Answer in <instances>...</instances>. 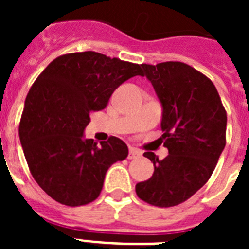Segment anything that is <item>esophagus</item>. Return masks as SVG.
<instances>
[{
  "mask_svg": "<svg viewBox=\"0 0 249 249\" xmlns=\"http://www.w3.org/2000/svg\"><path fill=\"white\" fill-rule=\"evenodd\" d=\"M141 156H142V152H141L140 149L133 148V147H132V148H129V153H128L129 160H135V158L141 157Z\"/></svg>",
  "mask_w": 249,
  "mask_h": 249,
  "instance_id": "esophagus-1",
  "label": "esophagus"
}]
</instances>
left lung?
<instances>
[{"label": "left lung", "mask_w": 249, "mask_h": 249, "mask_svg": "<svg viewBox=\"0 0 249 249\" xmlns=\"http://www.w3.org/2000/svg\"><path fill=\"white\" fill-rule=\"evenodd\" d=\"M162 106L166 158L144 152L155 172L136 184L142 201L173 207L206 184L226 146L227 113L210 78L182 62L142 65Z\"/></svg>", "instance_id": "left-lung-1"}]
</instances>
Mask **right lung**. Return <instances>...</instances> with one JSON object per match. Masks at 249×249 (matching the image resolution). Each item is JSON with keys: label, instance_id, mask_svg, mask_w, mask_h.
<instances>
[{"label": "right lung", "instance_id": "1", "mask_svg": "<svg viewBox=\"0 0 249 249\" xmlns=\"http://www.w3.org/2000/svg\"><path fill=\"white\" fill-rule=\"evenodd\" d=\"M141 67L87 51L57 57L37 77L25 101L19 141L35 181L51 198L70 207L94 201L109 167L128 156L122 140L109 137L97 146L85 129L118 86L142 76Z\"/></svg>", "mask_w": 249, "mask_h": 249}]
</instances>
